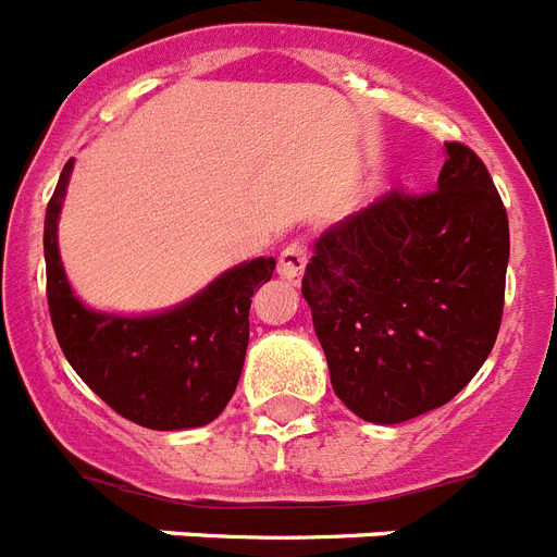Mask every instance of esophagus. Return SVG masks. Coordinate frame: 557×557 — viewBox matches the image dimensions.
Returning <instances> with one entry per match:
<instances>
[{
  "label": "esophagus",
  "instance_id": "34e87169",
  "mask_svg": "<svg viewBox=\"0 0 557 557\" xmlns=\"http://www.w3.org/2000/svg\"><path fill=\"white\" fill-rule=\"evenodd\" d=\"M305 263H308V244L305 242H290L288 247L280 252V274L290 283H299L305 272Z\"/></svg>",
  "mask_w": 557,
  "mask_h": 557
}]
</instances>
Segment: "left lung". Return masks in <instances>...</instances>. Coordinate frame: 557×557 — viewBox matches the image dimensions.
Instances as JSON below:
<instances>
[{
  "label": "left lung",
  "instance_id": "obj_1",
  "mask_svg": "<svg viewBox=\"0 0 557 557\" xmlns=\"http://www.w3.org/2000/svg\"><path fill=\"white\" fill-rule=\"evenodd\" d=\"M444 147L435 191H391L333 224L305 269L333 388L363 422L447 405L503 322L508 213L483 160L458 141Z\"/></svg>",
  "mask_w": 557,
  "mask_h": 557
}]
</instances>
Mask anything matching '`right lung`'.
I'll list each match as a JSON object with an SVG mask.
<instances>
[{
    "label": "right lung",
    "instance_id": "obj_1",
    "mask_svg": "<svg viewBox=\"0 0 557 557\" xmlns=\"http://www.w3.org/2000/svg\"><path fill=\"white\" fill-rule=\"evenodd\" d=\"M74 158L60 172L44 219L47 299L58 344L83 383L129 422L188 430L213 422L233 397L249 344L252 294L272 280L274 258H255L197 297L152 315L85 308L58 249V216Z\"/></svg>",
    "mask_w": 557,
    "mask_h": 557
}]
</instances>
